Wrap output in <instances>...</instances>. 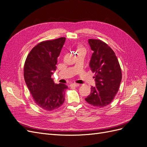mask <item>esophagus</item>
I'll return each instance as SVG.
<instances>
[{
  "mask_svg": "<svg viewBox=\"0 0 147 147\" xmlns=\"http://www.w3.org/2000/svg\"><path fill=\"white\" fill-rule=\"evenodd\" d=\"M80 85L79 84H78V83H71L70 84V86H71V87H77V86H78Z\"/></svg>",
  "mask_w": 147,
  "mask_h": 147,
  "instance_id": "obj_1",
  "label": "esophagus"
}]
</instances>
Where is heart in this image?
Wrapping results in <instances>:
<instances>
[{"instance_id": "1", "label": "heart", "mask_w": 147, "mask_h": 147, "mask_svg": "<svg viewBox=\"0 0 147 147\" xmlns=\"http://www.w3.org/2000/svg\"><path fill=\"white\" fill-rule=\"evenodd\" d=\"M80 49H82V48H80V49H79V50H80Z\"/></svg>"}]
</instances>
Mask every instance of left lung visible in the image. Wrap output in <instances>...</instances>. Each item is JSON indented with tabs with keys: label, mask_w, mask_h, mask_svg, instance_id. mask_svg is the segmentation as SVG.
Here are the masks:
<instances>
[{
	"label": "left lung",
	"mask_w": 147,
	"mask_h": 147,
	"mask_svg": "<svg viewBox=\"0 0 147 147\" xmlns=\"http://www.w3.org/2000/svg\"><path fill=\"white\" fill-rule=\"evenodd\" d=\"M93 53L90 67L95 73L96 86L91 88V93L85 100L90 105L103 107L114 99L122 79L121 69L115 52L100 40L89 39Z\"/></svg>",
	"instance_id": "left-lung-1"
}]
</instances>
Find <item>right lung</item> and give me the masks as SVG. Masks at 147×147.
I'll use <instances>...</instances> for the list:
<instances>
[{
  "mask_svg": "<svg viewBox=\"0 0 147 147\" xmlns=\"http://www.w3.org/2000/svg\"><path fill=\"white\" fill-rule=\"evenodd\" d=\"M65 41V37H61L38 43L31 50L24 63L26 85L35 104L47 111L54 110L63 105L68 88L65 84H55L51 78Z\"/></svg>",
  "mask_w": 147,
  "mask_h": 147,
  "instance_id": "add662e5",
  "label": "right lung"
}]
</instances>
